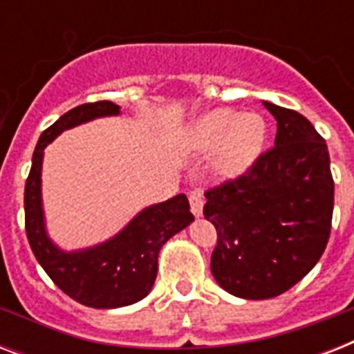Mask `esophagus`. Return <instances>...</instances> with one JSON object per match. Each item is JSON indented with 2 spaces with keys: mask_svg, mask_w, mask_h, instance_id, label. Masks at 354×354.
I'll return each instance as SVG.
<instances>
[{
  "mask_svg": "<svg viewBox=\"0 0 354 354\" xmlns=\"http://www.w3.org/2000/svg\"><path fill=\"white\" fill-rule=\"evenodd\" d=\"M189 204H191V211L194 216H202L204 213V196L200 193H193L189 196Z\"/></svg>",
  "mask_w": 354,
  "mask_h": 354,
  "instance_id": "esophagus-1",
  "label": "esophagus"
}]
</instances>
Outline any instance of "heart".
Here are the masks:
<instances>
[{
	"label": "heart",
	"instance_id": "b5f03b06",
	"mask_svg": "<svg viewBox=\"0 0 354 354\" xmlns=\"http://www.w3.org/2000/svg\"><path fill=\"white\" fill-rule=\"evenodd\" d=\"M268 127L263 115L233 108H215L194 119L185 130L183 147L193 154L213 152L209 171L216 182L244 176L263 154Z\"/></svg>",
	"mask_w": 354,
	"mask_h": 354
}]
</instances>
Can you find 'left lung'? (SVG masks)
<instances>
[{
    "mask_svg": "<svg viewBox=\"0 0 354 354\" xmlns=\"http://www.w3.org/2000/svg\"><path fill=\"white\" fill-rule=\"evenodd\" d=\"M277 121L275 147L233 182L205 193L216 227L211 272L242 299H270L301 281L330 235L335 182L329 150L301 113L263 101Z\"/></svg>",
    "mask_w": 354,
    "mask_h": 354,
    "instance_id": "1",
    "label": "left lung"
}]
</instances>
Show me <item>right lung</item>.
Masks as SVG:
<instances>
[{
	"label": "right lung",
	"instance_id": "obj_1",
	"mask_svg": "<svg viewBox=\"0 0 354 354\" xmlns=\"http://www.w3.org/2000/svg\"><path fill=\"white\" fill-rule=\"evenodd\" d=\"M119 113L121 106L112 101L88 102L64 113L38 139L25 183V232L36 261L64 294L93 308L141 301L154 285L161 246L194 221L187 196L176 194L139 211L118 235L95 246L66 252L47 235L41 204L44 149L64 130Z\"/></svg>",
	"mask_w": 354,
	"mask_h": 354
}]
</instances>
